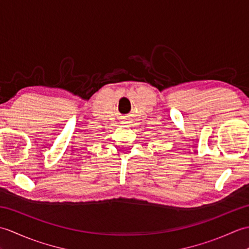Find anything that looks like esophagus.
I'll return each mask as SVG.
<instances>
[{"mask_svg": "<svg viewBox=\"0 0 249 249\" xmlns=\"http://www.w3.org/2000/svg\"><path fill=\"white\" fill-rule=\"evenodd\" d=\"M124 122V123L123 124H127V123H129V122L128 121H123Z\"/></svg>", "mask_w": 249, "mask_h": 249, "instance_id": "esophagus-1", "label": "esophagus"}]
</instances>
